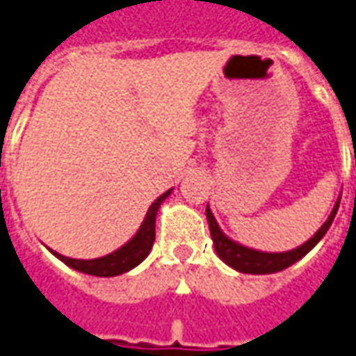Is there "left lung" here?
<instances>
[{
  "instance_id": "left-lung-1",
  "label": "left lung",
  "mask_w": 356,
  "mask_h": 356,
  "mask_svg": "<svg viewBox=\"0 0 356 356\" xmlns=\"http://www.w3.org/2000/svg\"><path fill=\"white\" fill-rule=\"evenodd\" d=\"M341 197L337 198L335 207L331 210V214L327 220L321 224V228L312 236L308 241H304L302 245L296 249H290V251H282V253H269V251H259V249H251L241 245L238 241H234L228 238L222 229H220L218 222L214 218L210 207H207V220H209L210 236L214 241V249H216V255L220 259L224 261L228 267L239 270V273H245V275H270V273H279V270L289 269L290 265H294L296 261H300L306 253H310L312 249L320 243V239L327 234L331 222L337 214L339 209Z\"/></svg>"
}]
</instances>
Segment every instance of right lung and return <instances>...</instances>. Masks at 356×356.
Returning <instances> with one entry per match:
<instances>
[{
  "label": "right lung",
  "instance_id": "obj_1",
  "mask_svg": "<svg viewBox=\"0 0 356 356\" xmlns=\"http://www.w3.org/2000/svg\"><path fill=\"white\" fill-rule=\"evenodd\" d=\"M171 191L173 188L165 191L161 197H158L152 202L142 226L117 251L108 253L105 257H97V259H72V257L60 255V253L50 249L52 255H56L58 259L66 263L67 267L79 270V273H86V275H93V277H117V275L128 273L130 269L138 267L149 255L154 239H156V216H158V210L163 204V200L171 195Z\"/></svg>",
  "mask_w": 356,
  "mask_h": 356
}]
</instances>
